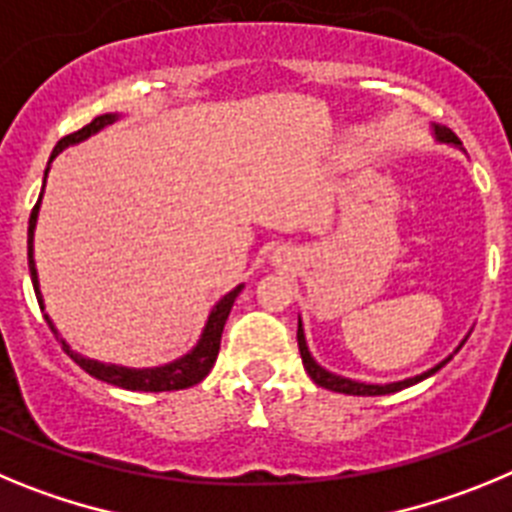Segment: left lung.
<instances>
[{
    "label": "left lung",
    "mask_w": 512,
    "mask_h": 512,
    "mask_svg": "<svg viewBox=\"0 0 512 512\" xmlns=\"http://www.w3.org/2000/svg\"><path fill=\"white\" fill-rule=\"evenodd\" d=\"M436 138L441 140V143H454V146H461V140L456 138L454 130L449 128H438L436 125ZM297 346H300V356H302V364H305V372L310 374V379L318 387H325V390L330 392H341V395H359V397H377V395H392V392H400L405 390V387H410V384H418L423 382L425 377H431V374H436L441 366L449 364V359L441 361L438 366H433L431 372L420 374V377H413V379H405V382H392V384H366V382H354V379H346V377H338V374H330L325 372L323 366L315 364V359L310 356V351H307V343H305V333H302V323H297ZM459 351V348H456Z\"/></svg>",
    "instance_id": "8db88e82"
}]
</instances>
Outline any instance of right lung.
Listing matches in <instances>:
<instances>
[{
	"label": "right lung",
	"instance_id": "obj_1",
	"mask_svg": "<svg viewBox=\"0 0 512 512\" xmlns=\"http://www.w3.org/2000/svg\"><path fill=\"white\" fill-rule=\"evenodd\" d=\"M115 117L117 115H99V117H94L89 125H84L81 130H76V133L61 138L58 140V146L53 148L51 158H56L58 153H61L66 146H71V143H79V140L89 138L92 133L102 130L104 125L115 122ZM38 207H40V200L35 202L33 212H30V228H27V261H30V277H33L35 297H38V305H40V310H43V300H40V289H38V271H35V261H33V230H35V220H38ZM238 292H241V287H235L233 292H228L223 300L217 302L215 310L210 312V320H207L205 333H202L197 348H194L192 354L184 356V359L174 361V364L156 366V369H125V366L99 364V361L84 359V356L74 354V351H71L66 343H63V351H66V354H69L71 359H74L76 364L84 369V372L92 374L94 379H102V382H107V384H115V387H122V390H138V392L187 390V387H194L197 382H202V379L210 374L212 366H215L217 351H220V338H223L225 320H228L230 307H233ZM45 323L51 325V330L56 333V328H53V323L48 315H45Z\"/></svg>",
	"mask_w": 512,
	"mask_h": 512
}]
</instances>
